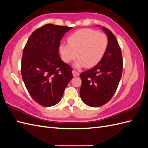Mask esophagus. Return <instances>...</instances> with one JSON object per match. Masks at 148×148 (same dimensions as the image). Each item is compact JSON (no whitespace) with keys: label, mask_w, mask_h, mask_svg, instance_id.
<instances>
[{"label":"esophagus","mask_w":148,"mask_h":148,"mask_svg":"<svg viewBox=\"0 0 148 148\" xmlns=\"http://www.w3.org/2000/svg\"><path fill=\"white\" fill-rule=\"evenodd\" d=\"M72 73H73V77H77V76L79 75V73L77 72V71H75V70H73V71H72Z\"/></svg>","instance_id":"esophagus-1"}]
</instances>
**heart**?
I'll list each match as a JSON object with an SVG mask.
<instances>
[{
  "label": "heart",
  "mask_w": 148,
  "mask_h": 148,
  "mask_svg": "<svg viewBox=\"0 0 148 148\" xmlns=\"http://www.w3.org/2000/svg\"><path fill=\"white\" fill-rule=\"evenodd\" d=\"M68 44H61L59 51L62 59L69 64L77 57L74 66L92 68L99 63L108 47V38L103 33L84 28L76 31L67 38Z\"/></svg>",
  "instance_id": "heart-1"
}]
</instances>
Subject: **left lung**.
Returning <instances> with one entry per match:
<instances>
[{
	"label": "left lung",
	"mask_w": 148,
	"mask_h": 148,
	"mask_svg": "<svg viewBox=\"0 0 148 148\" xmlns=\"http://www.w3.org/2000/svg\"><path fill=\"white\" fill-rule=\"evenodd\" d=\"M108 38V47L102 60L92 69L80 74L82 86L79 95L90 107H100L113 97L119 86L123 71L121 49L114 34L102 27Z\"/></svg>",
	"instance_id": "left-lung-1"
}]
</instances>
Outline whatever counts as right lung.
Here are the masks:
<instances>
[{"label":"right lung","mask_w":148,"mask_h":148,"mask_svg":"<svg viewBox=\"0 0 148 148\" xmlns=\"http://www.w3.org/2000/svg\"><path fill=\"white\" fill-rule=\"evenodd\" d=\"M71 27L46 24L31 34L21 59L22 78L31 97L44 107L59 102L73 78L71 67L59 54L60 41Z\"/></svg>","instance_id":"1"}]
</instances>
